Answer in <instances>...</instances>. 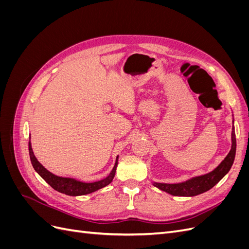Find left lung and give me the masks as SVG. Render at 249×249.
I'll list each match as a JSON object with an SVG mask.
<instances>
[{
	"label": "left lung",
	"mask_w": 249,
	"mask_h": 249,
	"mask_svg": "<svg viewBox=\"0 0 249 249\" xmlns=\"http://www.w3.org/2000/svg\"><path fill=\"white\" fill-rule=\"evenodd\" d=\"M236 156V135L235 126H233L232 118V131H231V147L228 156L224 158L222 162L218 166L210 171L206 175L193 177L189 179L184 180L180 183L166 184V183H157L154 182L153 185L160 190L167 192L175 196H195V195L201 194L213 188L219 180L227 175L232 166L233 160Z\"/></svg>",
	"instance_id": "8db88e82"
}]
</instances>
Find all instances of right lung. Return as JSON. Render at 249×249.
I'll list each match as a JSON object with an SVG mask.
<instances>
[{
    "mask_svg": "<svg viewBox=\"0 0 249 249\" xmlns=\"http://www.w3.org/2000/svg\"><path fill=\"white\" fill-rule=\"evenodd\" d=\"M29 155H30V159H31V163L33 165V168L35 171L38 173V175L46 180V182L56 191L60 193H64L66 195H71V196H79V195H85L92 193L96 190L101 189V188L106 187L109 185L113 178H114L115 172H116V167H117V163H118V156L116 157L114 167L112 168L111 172L103 179L96 180V182L92 183H85L82 182V180L72 178H63V177H59L52 173L49 171L46 167L43 166L39 161L36 159V157L33 153L32 149V144L31 141L29 140Z\"/></svg>",
    "mask_w": 249,
    "mask_h": 249,
    "instance_id": "right-lung-1",
    "label": "right lung"
}]
</instances>
